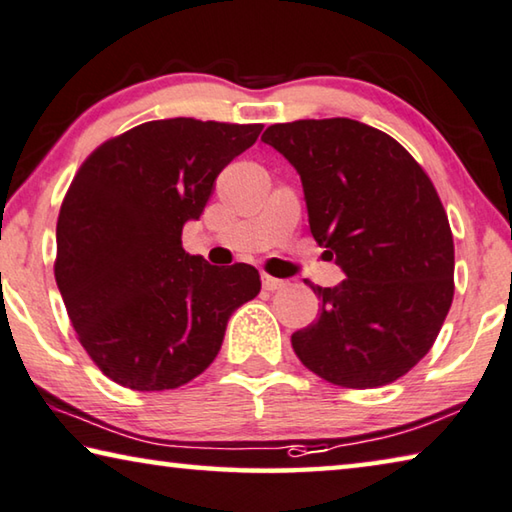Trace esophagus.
<instances>
[{"label": "esophagus", "instance_id": "esophagus-1", "mask_svg": "<svg viewBox=\"0 0 512 512\" xmlns=\"http://www.w3.org/2000/svg\"><path fill=\"white\" fill-rule=\"evenodd\" d=\"M262 287L266 291H278L282 287H287V280H280V278H273V275H262Z\"/></svg>", "mask_w": 512, "mask_h": 512}]
</instances>
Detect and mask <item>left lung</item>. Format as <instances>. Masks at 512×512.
I'll return each instance as SVG.
<instances>
[{"label": "left lung", "mask_w": 512, "mask_h": 512, "mask_svg": "<svg viewBox=\"0 0 512 512\" xmlns=\"http://www.w3.org/2000/svg\"><path fill=\"white\" fill-rule=\"evenodd\" d=\"M262 141L298 170L312 237L346 273L337 287L305 280L321 303L291 335L298 360L339 387L394 383L431 351L453 300V234L431 177L351 118L271 125Z\"/></svg>", "instance_id": "8db88e82"}]
</instances>
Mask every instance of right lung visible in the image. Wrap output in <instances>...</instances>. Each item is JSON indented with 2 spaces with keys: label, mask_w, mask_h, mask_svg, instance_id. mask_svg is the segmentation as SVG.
<instances>
[{
  "label": "right lung",
  "mask_w": 512,
  "mask_h": 512,
  "mask_svg": "<svg viewBox=\"0 0 512 512\" xmlns=\"http://www.w3.org/2000/svg\"><path fill=\"white\" fill-rule=\"evenodd\" d=\"M264 125L170 118L88 154L56 221L54 278L88 358L113 383L164 392L200 376L227 319L255 298V266L227 269L182 248L214 180Z\"/></svg>",
  "instance_id": "right-lung-1"
}]
</instances>
